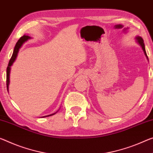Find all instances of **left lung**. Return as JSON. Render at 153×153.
<instances>
[{
    "mask_svg": "<svg viewBox=\"0 0 153 153\" xmlns=\"http://www.w3.org/2000/svg\"><path fill=\"white\" fill-rule=\"evenodd\" d=\"M135 42H136L138 44L140 45V47L142 48V50L144 51V55L146 56V59L148 60V61H149V58L147 56V54H146V50H145V45H144V40H143V39L140 37V36H137V37H135Z\"/></svg>",
    "mask_w": 153,
    "mask_h": 153,
    "instance_id": "left-lung-1",
    "label": "left lung"
}]
</instances>
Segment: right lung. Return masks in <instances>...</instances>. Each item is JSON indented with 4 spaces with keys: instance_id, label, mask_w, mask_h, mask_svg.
<instances>
[{
    "instance_id": "add662e5",
    "label": "right lung",
    "mask_w": 153,
    "mask_h": 153,
    "mask_svg": "<svg viewBox=\"0 0 153 153\" xmlns=\"http://www.w3.org/2000/svg\"><path fill=\"white\" fill-rule=\"evenodd\" d=\"M31 39V37H29L28 35H24V36H22V37H20V39L18 41V42L16 43V44L15 45V48H14L13 54H12V56L10 60H9L8 66H7V91H8V93H9V83H10V72H11V66L13 65V62H15V60H16V58H17V56H18L19 50H20L22 46V45L24 44V43H25L26 42H27L28 39ZM59 110H60V109H59ZM59 110H58V111H59ZM58 111H56V112L54 113V114H52L45 116H42V117L44 118V117H48V116H50L54 115V114H55L56 113L58 112Z\"/></svg>"
}]
</instances>
